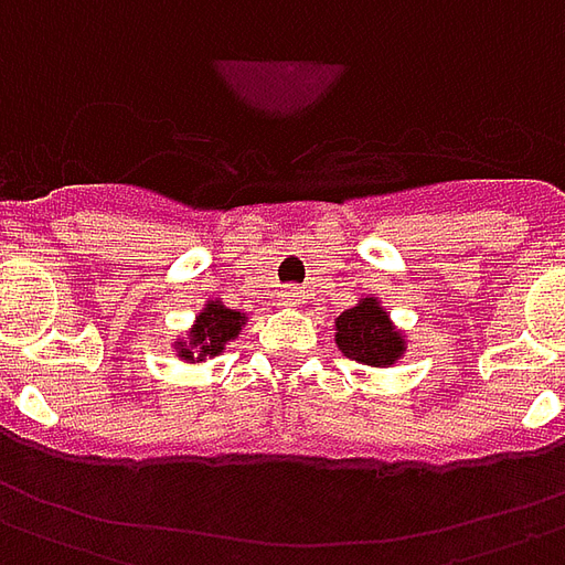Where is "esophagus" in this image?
Wrapping results in <instances>:
<instances>
[{
    "label": "esophagus",
    "instance_id": "esophagus-1",
    "mask_svg": "<svg viewBox=\"0 0 565 565\" xmlns=\"http://www.w3.org/2000/svg\"><path fill=\"white\" fill-rule=\"evenodd\" d=\"M279 300H282L286 307H295V303H303V300H307V291H300L298 286H286L279 291Z\"/></svg>",
    "mask_w": 565,
    "mask_h": 565
}]
</instances>
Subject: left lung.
Segmentation results:
<instances>
[{"label":"left lung","instance_id":"8db88e82","mask_svg":"<svg viewBox=\"0 0 565 565\" xmlns=\"http://www.w3.org/2000/svg\"><path fill=\"white\" fill-rule=\"evenodd\" d=\"M337 345L345 358L370 367H388L403 355L401 333L394 331L388 316L373 298H364L337 319Z\"/></svg>","mask_w":565,"mask_h":565}]
</instances>
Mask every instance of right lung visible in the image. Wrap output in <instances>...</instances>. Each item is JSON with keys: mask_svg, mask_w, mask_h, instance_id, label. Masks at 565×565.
I'll return each mask as SVG.
<instances>
[{"mask_svg": "<svg viewBox=\"0 0 565 565\" xmlns=\"http://www.w3.org/2000/svg\"><path fill=\"white\" fill-rule=\"evenodd\" d=\"M243 322H246L243 312L222 307L220 300H216V303H207V310L198 316L195 328L189 331V343L180 345V358H183V361H192V358L198 355V361H201V358L207 355H220L222 345L241 333Z\"/></svg>", "mask_w": 565, "mask_h": 565, "instance_id": "obj_1", "label": "right lung"}]
</instances>
